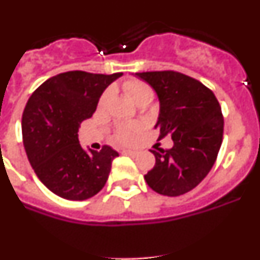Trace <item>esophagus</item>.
I'll use <instances>...</instances> for the list:
<instances>
[{"label":"esophagus","mask_w":260,"mask_h":260,"mask_svg":"<svg viewBox=\"0 0 260 260\" xmlns=\"http://www.w3.org/2000/svg\"><path fill=\"white\" fill-rule=\"evenodd\" d=\"M123 153H126V155H135V151H133V150H123Z\"/></svg>","instance_id":"obj_1"}]
</instances>
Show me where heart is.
Returning a JSON list of instances; mask_svg holds the SVG:
<instances>
[{
    "instance_id": "1",
    "label": "heart",
    "mask_w": 260,
    "mask_h": 260,
    "mask_svg": "<svg viewBox=\"0 0 260 260\" xmlns=\"http://www.w3.org/2000/svg\"><path fill=\"white\" fill-rule=\"evenodd\" d=\"M122 88L125 89V92L127 93L138 105L143 104V103H150L153 99V89L151 88V86H148V84L142 82V80H126V82L122 83ZM109 96L110 91H105L102 95V98H100L99 105H100V107H104L108 103V100H109ZM139 128L141 127H139V125H137V123H128V125L119 126L116 132V139L118 142H122V143L132 142L134 135L139 132Z\"/></svg>"
}]
</instances>
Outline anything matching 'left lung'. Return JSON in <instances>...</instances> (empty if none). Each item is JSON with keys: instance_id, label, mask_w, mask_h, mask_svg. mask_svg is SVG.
<instances>
[{"instance_id": "1", "label": "left lung", "mask_w": 260, "mask_h": 260, "mask_svg": "<svg viewBox=\"0 0 260 260\" xmlns=\"http://www.w3.org/2000/svg\"><path fill=\"white\" fill-rule=\"evenodd\" d=\"M160 102L155 128L158 139L171 135V150H152L155 167L144 176L153 191L178 197L203 181L219 153L224 118L217 99L199 80L177 71L135 73Z\"/></svg>"}]
</instances>
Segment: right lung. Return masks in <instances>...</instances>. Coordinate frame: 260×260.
Returning <instances> with one entry per match:
<instances>
[{
	"instance_id": "obj_1",
	"label": "right lung",
	"mask_w": 260,
	"mask_h": 260,
	"mask_svg": "<svg viewBox=\"0 0 260 260\" xmlns=\"http://www.w3.org/2000/svg\"><path fill=\"white\" fill-rule=\"evenodd\" d=\"M121 75L61 73L45 80L27 102L22 117L27 157L39 180L61 198L84 201L107 182L118 152L109 146L84 151L78 130L93 114L105 88Z\"/></svg>"
}]
</instances>
